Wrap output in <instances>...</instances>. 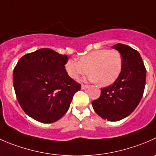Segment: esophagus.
Instances as JSON below:
<instances>
[{"instance_id":"34e87169","label":"esophagus","mask_w":156,"mask_h":156,"mask_svg":"<svg viewBox=\"0 0 156 156\" xmlns=\"http://www.w3.org/2000/svg\"><path fill=\"white\" fill-rule=\"evenodd\" d=\"M88 87L89 85H86V84H82V85H81V89H82V90H85V89L88 88Z\"/></svg>"}]
</instances>
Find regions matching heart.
Here are the masks:
<instances>
[{
	"label": "heart",
	"instance_id": "1",
	"mask_svg": "<svg viewBox=\"0 0 156 156\" xmlns=\"http://www.w3.org/2000/svg\"><path fill=\"white\" fill-rule=\"evenodd\" d=\"M65 69L73 79H79L90 72V81H99L102 86H108L120 76L123 69V58L115 49H100L83 55L79 61L68 60Z\"/></svg>",
	"mask_w": 156,
	"mask_h": 156
}]
</instances>
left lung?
Segmentation results:
<instances>
[{
    "label": "left lung",
    "mask_w": 156,
    "mask_h": 156,
    "mask_svg": "<svg viewBox=\"0 0 156 156\" xmlns=\"http://www.w3.org/2000/svg\"><path fill=\"white\" fill-rule=\"evenodd\" d=\"M111 48L121 54L122 72L113 84L101 88V96L92 101V106L101 118L118 121L129 116L140 104L146 85V69L140 53L130 46L117 43Z\"/></svg>",
    "instance_id": "1"
}]
</instances>
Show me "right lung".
Listing matches in <instances>:
<instances>
[{
  "label": "right lung",
  "instance_id": "1",
  "mask_svg": "<svg viewBox=\"0 0 156 156\" xmlns=\"http://www.w3.org/2000/svg\"><path fill=\"white\" fill-rule=\"evenodd\" d=\"M69 60L50 49H40L20 58L13 73V87L23 111L36 121L51 123L68 111L81 84L69 76Z\"/></svg>",
  "mask_w": 156,
  "mask_h": 156
}]
</instances>
